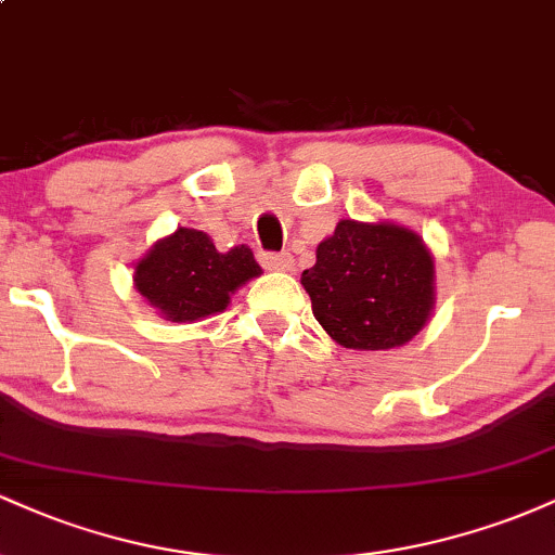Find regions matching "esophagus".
Segmentation results:
<instances>
[{
    "label": "esophagus",
    "mask_w": 555,
    "mask_h": 555,
    "mask_svg": "<svg viewBox=\"0 0 555 555\" xmlns=\"http://www.w3.org/2000/svg\"><path fill=\"white\" fill-rule=\"evenodd\" d=\"M260 263H263L269 271H292V269H295V258H292L289 253H266V256L260 258Z\"/></svg>",
    "instance_id": "34e87169"
}]
</instances>
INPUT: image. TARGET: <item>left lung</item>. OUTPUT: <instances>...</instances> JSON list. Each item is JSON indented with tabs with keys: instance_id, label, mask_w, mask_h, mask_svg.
Returning <instances> with one entry per match:
<instances>
[{
	"instance_id": "left-lung-1",
	"label": "left lung",
	"mask_w": 555,
	"mask_h": 555,
	"mask_svg": "<svg viewBox=\"0 0 555 555\" xmlns=\"http://www.w3.org/2000/svg\"><path fill=\"white\" fill-rule=\"evenodd\" d=\"M313 315L347 349H393L423 331L436 305V266L412 229L341 219L299 279Z\"/></svg>"
}]
</instances>
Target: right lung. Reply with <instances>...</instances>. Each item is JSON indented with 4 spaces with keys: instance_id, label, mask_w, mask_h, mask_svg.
<instances>
[{
    "instance_id": "add662e5",
    "label": "right lung",
    "mask_w": 555,
    "mask_h": 555,
    "mask_svg": "<svg viewBox=\"0 0 555 555\" xmlns=\"http://www.w3.org/2000/svg\"><path fill=\"white\" fill-rule=\"evenodd\" d=\"M260 276L247 245L219 253L206 232L180 227L135 266V289L171 323H193L229 305V295Z\"/></svg>"
}]
</instances>
